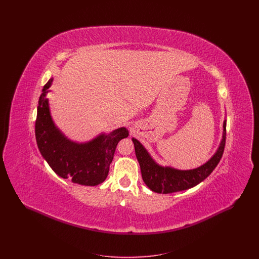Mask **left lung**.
<instances>
[{
  "label": "left lung",
  "instance_id": "1",
  "mask_svg": "<svg viewBox=\"0 0 259 259\" xmlns=\"http://www.w3.org/2000/svg\"><path fill=\"white\" fill-rule=\"evenodd\" d=\"M226 139V120L223 122V135L220 147L213 156L204 165L192 170H178L172 167H162L155 163L147 149L136 139H132L136 156L139 161L142 178L150 190L168 194L189 189L208 178L222 159Z\"/></svg>",
  "mask_w": 259,
  "mask_h": 259
}]
</instances>
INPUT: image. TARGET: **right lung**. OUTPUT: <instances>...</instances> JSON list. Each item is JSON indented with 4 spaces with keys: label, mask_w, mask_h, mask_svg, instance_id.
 I'll return each instance as SVG.
<instances>
[{
    "label": "right lung",
    "mask_w": 259,
    "mask_h": 259,
    "mask_svg": "<svg viewBox=\"0 0 259 259\" xmlns=\"http://www.w3.org/2000/svg\"><path fill=\"white\" fill-rule=\"evenodd\" d=\"M52 80L50 78L47 82L38 99L35 132L39 152L63 179L89 186L102 184L108 177L116 146L121 139L128 137V130L121 127L84 144L70 141L55 126L50 115L47 95Z\"/></svg>",
    "instance_id": "add662e5"
}]
</instances>
